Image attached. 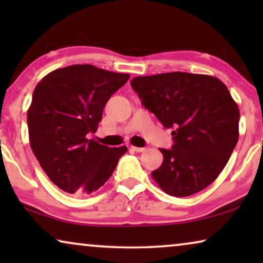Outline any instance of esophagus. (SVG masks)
<instances>
[{
  "mask_svg": "<svg viewBox=\"0 0 263 263\" xmlns=\"http://www.w3.org/2000/svg\"><path fill=\"white\" fill-rule=\"evenodd\" d=\"M130 148L133 149V151H135V152H143V151H145L146 148H145V147H135V146H132L130 147Z\"/></svg>",
  "mask_w": 263,
  "mask_h": 263,
  "instance_id": "34e87169",
  "label": "esophagus"
}]
</instances>
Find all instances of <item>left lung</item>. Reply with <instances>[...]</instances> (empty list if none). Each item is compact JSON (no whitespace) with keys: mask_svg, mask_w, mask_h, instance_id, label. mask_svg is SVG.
Returning a JSON list of instances; mask_svg holds the SVG:
<instances>
[{"mask_svg":"<svg viewBox=\"0 0 263 263\" xmlns=\"http://www.w3.org/2000/svg\"><path fill=\"white\" fill-rule=\"evenodd\" d=\"M141 104L172 129L174 145L152 177L165 193L184 197L212 184L238 141L239 109L219 79L182 71L136 77Z\"/></svg>","mask_w":263,"mask_h":263,"instance_id":"1","label":"left lung"}]
</instances>
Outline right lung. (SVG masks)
I'll return each mask as SVG.
<instances>
[{
    "label": "right lung",
    "mask_w": 263,
    "mask_h": 263,
    "mask_svg": "<svg viewBox=\"0 0 263 263\" xmlns=\"http://www.w3.org/2000/svg\"><path fill=\"white\" fill-rule=\"evenodd\" d=\"M129 74L91 64H74L49 73L35 86L27 111L30 145L53 184L84 195L104 185L127 147L100 145L97 132L104 106Z\"/></svg>",
    "instance_id": "obj_1"
}]
</instances>
